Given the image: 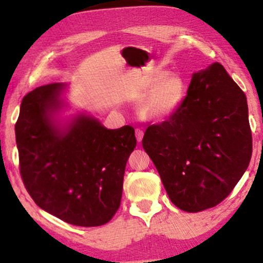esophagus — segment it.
Returning <instances> with one entry per match:
<instances>
[{"instance_id": "obj_1", "label": "esophagus", "mask_w": 263, "mask_h": 263, "mask_svg": "<svg viewBox=\"0 0 263 263\" xmlns=\"http://www.w3.org/2000/svg\"><path fill=\"white\" fill-rule=\"evenodd\" d=\"M143 129L142 128H136V138H137V142H141L142 138H143Z\"/></svg>"}]
</instances>
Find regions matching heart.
Segmentation results:
<instances>
[{
  "instance_id": "heart-1",
  "label": "heart",
  "mask_w": 263,
  "mask_h": 263,
  "mask_svg": "<svg viewBox=\"0 0 263 263\" xmlns=\"http://www.w3.org/2000/svg\"><path fill=\"white\" fill-rule=\"evenodd\" d=\"M149 87L140 102V114L151 121H164L182 106L186 93L185 81L178 73L157 70L148 78Z\"/></svg>"
}]
</instances>
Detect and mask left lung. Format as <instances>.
I'll list each match as a JSON object with an SVG mask.
<instances>
[{
  "label": "left lung",
  "mask_w": 263,
  "mask_h": 263,
  "mask_svg": "<svg viewBox=\"0 0 263 263\" xmlns=\"http://www.w3.org/2000/svg\"><path fill=\"white\" fill-rule=\"evenodd\" d=\"M171 201L188 213L222 201L243 176L252 153L246 96L220 63L192 75L182 106L144 132Z\"/></svg>",
  "instance_id": "1"
}]
</instances>
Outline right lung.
Listing matches in <instances>:
<instances>
[{
	"label": "right lung",
	"instance_id": "add662e5",
	"mask_svg": "<svg viewBox=\"0 0 263 263\" xmlns=\"http://www.w3.org/2000/svg\"><path fill=\"white\" fill-rule=\"evenodd\" d=\"M68 89L39 86L21 102L14 126L21 176L41 209L71 225L100 226L120 206L135 128L110 129L85 110L62 116L70 108Z\"/></svg>",
	"mask_w": 263,
	"mask_h": 263
}]
</instances>
